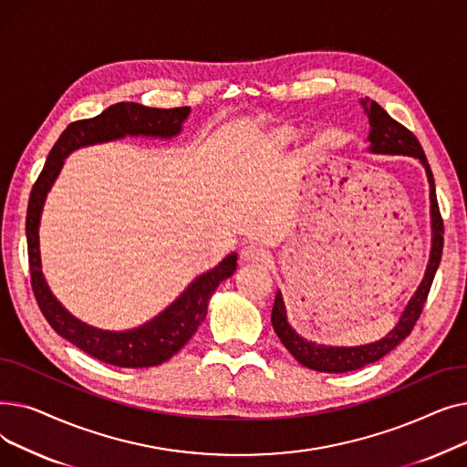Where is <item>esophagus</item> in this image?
<instances>
[{
  "instance_id": "obj_1",
  "label": "esophagus",
  "mask_w": 467,
  "mask_h": 467,
  "mask_svg": "<svg viewBox=\"0 0 467 467\" xmlns=\"http://www.w3.org/2000/svg\"><path fill=\"white\" fill-rule=\"evenodd\" d=\"M240 261L242 263H266L268 261V252L261 246H255V244H248L244 246L240 252Z\"/></svg>"
}]
</instances>
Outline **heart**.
I'll return each instance as SVG.
<instances>
[{
  "label": "heart",
  "mask_w": 467,
  "mask_h": 467,
  "mask_svg": "<svg viewBox=\"0 0 467 467\" xmlns=\"http://www.w3.org/2000/svg\"><path fill=\"white\" fill-rule=\"evenodd\" d=\"M282 138H287V134H282Z\"/></svg>",
  "instance_id": "b5f03b06"
}]
</instances>
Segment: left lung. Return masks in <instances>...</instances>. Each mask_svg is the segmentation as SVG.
<instances>
[{
	"mask_svg": "<svg viewBox=\"0 0 467 467\" xmlns=\"http://www.w3.org/2000/svg\"><path fill=\"white\" fill-rule=\"evenodd\" d=\"M365 106V113L369 117V125H371V151L375 153H391V155H410L420 159V162L426 166L428 171V180L431 185V221H433V244H431V255L430 263L426 268V275L422 284L416 289L412 299L409 301L400 324L391 329L384 338L379 342H373V345L367 347H356V348H326V347H316L312 342H306L301 338L296 331H293L285 320V306L282 301V293H276L275 306H273V327L282 340V345L289 350V354L296 358L299 363L305 367H310L314 371H324V373H347L354 369H361L367 363H373L380 358H384L388 352L394 350L401 340H405L412 327L419 322V317L424 310V303L428 299V293L433 282V276L437 273V266L441 263V255H443V217H441L439 204H437V194H435V182L431 168L428 164V159L424 155V150L420 141L416 140V136L403 127L401 122L396 119H391L377 102L373 100H361Z\"/></svg>",
	"mask_w": 467,
	"mask_h": 467,
	"instance_id": "left-lung-1",
	"label": "left lung"
}]
</instances>
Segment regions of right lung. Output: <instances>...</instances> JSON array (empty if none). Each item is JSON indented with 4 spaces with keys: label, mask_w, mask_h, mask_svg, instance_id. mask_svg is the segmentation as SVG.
<instances>
[{
    "label": "right lung",
    "mask_w": 467,
    "mask_h": 467,
    "mask_svg": "<svg viewBox=\"0 0 467 467\" xmlns=\"http://www.w3.org/2000/svg\"><path fill=\"white\" fill-rule=\"evenodd\" d=\"M189 108H171L159 109L147 108L134 102H120L109 106L100 115L73 120L67 129L60 134L57 143L48 153L41 174L37 176L26 212V238H28V263L30 278L36 301L51 327L62 335L71 345H76L88 356L111 363L117 367H153L161 365L178 354L185 342L199 329L208 312V301L215 287L227 280L236 271V255H229L221 261L213 271L196 278L183 296L170 305L161 316L150 324L125 333H109L88 327L76 320L48 289L39 261V215L47 191L51 189L58 171L73 150L83 145L108 141L122 138L127 134H143V136H161L170 138L182 130V122L189 115Z\"/></svg>",
    "instance_id": "right-lung-1"
}]
</instances>
